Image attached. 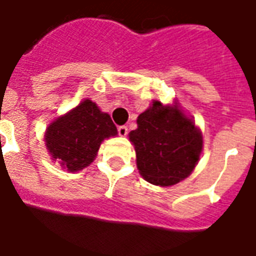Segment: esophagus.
<instances>
[{"label":"esophagus","mask_w":256,"mask_h":256,"mask_svg":"<svg viewBox=\"0 0 256 256\" xmlns=\"http://www.w3.org/2000/svg\"><path fill=\"white\" fill-rule=\"evenodd\" d=\"M128 133V130L126 126H119V128H118V134H119L120 137H126Z\"/></svg>","instance_id":"1"}]
</instances>
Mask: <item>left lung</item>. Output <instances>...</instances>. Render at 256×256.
I'll list each match as a JSON object with an SVG mask.
<instances>
[{
  "label": "left lung",
  "instance_id": "obj_1",
  "mask_svg": "<svg viewBox=\"0 0 256 256\" xmlns=\"http://www.w3.org/2000/svg\"><path fill=\"white\" fill-rule=\"evenodd\" d=\"M137 124L128 138L136 148L142 178L154 185L172 186L188 177L203 150V136L192 119L177 106L154 101L140 114Z\"/></svg>",
  "mask_w": 256,
  "mask_h": 256
}]
</instances>
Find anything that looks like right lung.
Instances as JSON below:
<instances>
[{
    "instance_id": "obj_1",
    "label": "right lung",
    "mask_w": 256,
    "mask_h": 256,
    "mask_svg": "<svg viewBox=\"0 0 256 256\" xmlns=\"http://www.w3.org/2000/svg\"><path fill=\"white\" fill-rule=\"evenodd\" d=\"M116 134V126L111 116L86 98L49 124L45 142L53 160L74 172L89 166L104 138Z\"/></svg>"
}]
</instances>
